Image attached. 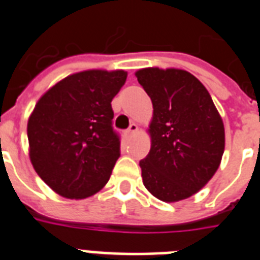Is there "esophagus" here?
<instances>
[{"label":"esophagus","instance_id":"obj_1","mask_svg":"<svg viewBox=\"0 0 260 260\" xmlns=\"http://www.w3.org/2000/svg\"><path fill=\"white\" fill-rule=\"evenodd\" d=\"M137 129H139V127H137L136 124L132 123L129 125V128L127 129V133H128V136H132V135H135V133L137 132Z\"/></svg>","mask_w":260,"mask_h":260}]
</instances>
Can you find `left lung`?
I'll return each instance as SVG.
<instances>
[{
  "label": "left lung",
  "mask_w": 260,
  "mask_h": 260,
  "mask_svg": "<svg viewBox=\"0 0 260 260\" xmlns=\"http://www.w3.org/2000/svg\"><path fill=\"white\" fill-rule=\"evenodd\" d=\"M137 81L153 103L150 152L140 161L148 191L174 203L202 189L220 166L224 123L208 90L182 69L145 68Z\"/></svg>",
  "instance_id": "8db88e82"
}]
</instances>
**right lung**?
Here are the masks:
<instances>
[{
  "label": "right lung",
  "mask_w": 260,
  "mask_h": 260,
  "mask_svg": "<svg viewBox=\"0 0 260 260\" xmlns=\"http://www.w3.org/2000/svg\"><path fill=\"white\" fill-rule=\"evenodd\" d=\"M125 80L124 71L80 72L36 103L27 124L30 159L58 195L89 198L110 179L120 157L111 102Z\"/></svg>",
  "instance_id": "add662e5"
}]
</instances>
